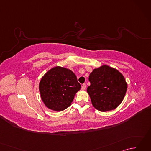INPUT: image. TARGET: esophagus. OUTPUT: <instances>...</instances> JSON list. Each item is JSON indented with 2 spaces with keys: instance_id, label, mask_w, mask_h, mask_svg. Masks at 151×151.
<instances>
[{
  "instance_id": "1",
  "label": "esophagus",
  "mask_w": 151,
  "mask_h": 151,
  "mask_svg": "<svg viewBox=\"0 0 151 151\" xmlns=\"http://www.w3.org/2000/svg\"><path fill=\"white\" fill-rule=\"evenodd\" d=\"M86 84H83L82 85V90H84V89H86Z\"/></svg>"
}]
</instances>
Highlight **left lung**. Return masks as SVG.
<instances>
[{
	"label": "left lung",
	"instance_id": "left-lung-1",
	"mask_svg": "<svg viewBox=\"0 0 151 151\" xmlns=\"http://www.w3.org/2000/svg\"><path fill=\"white\" fill-rule=\"evenodd\" d=\"M87 92L92 105L101 111L113 110L123 101L127 90L124 76L116 69L103 65L94 69L89 76Z\"/></svg>",
	"mask_w": 151,
	"mask_h": 151
}]
</instances>
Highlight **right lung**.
<instances>
[{
  "label": "right lung",
  "instance_id": "right-lung-1",
  "mask_svg": "<svg viewBox=\"0 0 151 151\" xmlns=\"http://www.w3.org/2000/svg\"><path fill=\"white\" fill-rule=\"evenodd\" d=\"M81 88L75 74L69 69L60 66L48 70L39 84L43 103L48 108L56 111L68 108Z\"/></svg>",
  "mask_w": 151,
  "mask_h": 151
}]
</instances>
